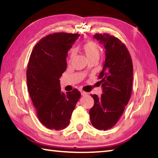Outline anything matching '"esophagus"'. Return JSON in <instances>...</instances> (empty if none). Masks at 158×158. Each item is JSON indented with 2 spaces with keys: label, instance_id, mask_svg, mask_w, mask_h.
<instances>
[{
  "label": "esophagus",
  "instance_id": "obj_1",
  "mask_svg": "<svg viewBox=\"0 0 158 158\" xmlns=\"http://www.w3.org/2000/svg\"><path fill=\"white\" fill-rule=\"evenodd\" d=\"M81 95L84 96V95H88V94H89V93H86V92H84V91H81Z\"/></svg>",
  "mask_w": 158,
  "mask_h": 158
}]
</instances>
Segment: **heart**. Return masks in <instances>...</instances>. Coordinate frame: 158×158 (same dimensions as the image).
<instances>
[{"label":"heart","mask_w":158,"mask_h":158,"mask_svg":"<svg viewBox=\"0 0 158 158\" xmlns=\"http://www.w3.org/2000/svg\"><path fill=\"white\" fill-rule=\"evenodd\" d=\"M83 49L88 59H92V58H97L99 59L100 56V48L96 42L93 41H89L84 44L83 46ZM75 56V52L73 51L70 53V59H72Z\"/></svg>","instance_id":"b5f03b06"}]
</instances>
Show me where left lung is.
Here are the masks:
<instances>
[{
    "instance_id": "left-lung-1",
    "label": "left lung",
    "mask_w": 158,
    "mask_h": 158,
    "mask_svg": "<svg viewBox=\"0 0 158 158\" xmlns=\"http://www.w3.org/2000/svg\"><path fill=\"white\" fill-rule=\"evenodd\" d=\"M94 38L105 47V60L98 76L103 93L92 95L94 105L90 109L93 126L107 130L117 123L131 96L133 81L132 58L118 38L106 33H96Z\"/></svg>"
}]
</instances>
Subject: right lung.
<instances>
[{"label":"right lung","instance_id":"right-lung-1","mask_svg":"<svg viewBox=\"0 0 158 158\" xmlns=\"http://www.w3.org/2000/svg\"><path fill=\"white\" fill-rule=\"evenodd\" d=\"M80 34L56 33L42 37L29 58L26 79L28 90L36 114L49 130L68 127L81 93L61 92L60 77L67 68L68 51Z\"/></svg>","mask_w":158,"mask_h":158}]
</instances>
